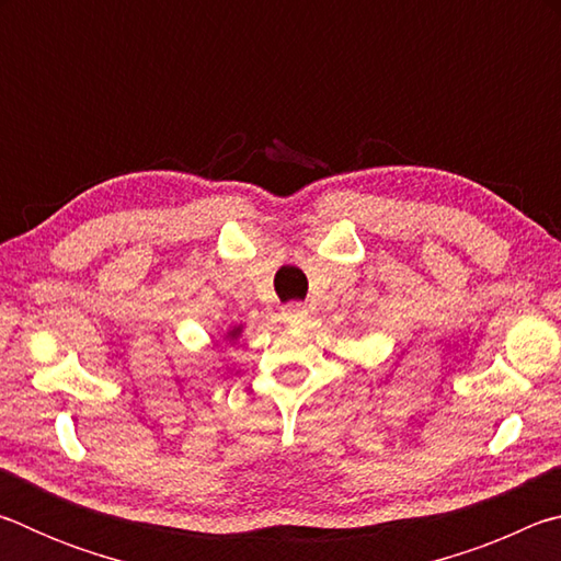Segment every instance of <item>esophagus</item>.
I'll use <instances>...</instances> for the list:
<instances>
[{"mask_svg": "<svg viewBox=\"0 0 561 561\" xmlns=\"http://www.w3.org/2000/svg\"><path fill=\"white\" fill-rule=\"evenodd\" d=\"M282 314L289 321V324H301V321L307 319V309H304L301 304H287V307L282 309Z\"/></svg>", "mask_w": 561, "mask_h": 561, "instance_id": "obj_1", "label": "esophagus"}]
</instances>
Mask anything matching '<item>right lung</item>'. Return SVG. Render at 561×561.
I'll use <instances>...</instances> for the list:
<instances>
[{"instance_id": "add662e5", "label": "right lung", "mask_w": 561, "mask_h": 561, "mask_svg": "<svg viewBox=\"0 0 561 561\" xmlns=\"http://www.w3.org/2000/svg\"><path fill=\"white\" fill-rule=\"evenodd\" d=\"M240 331H242V327H232L230 331H227V336H230V339H237V336H240Z\"/></svg>"}]
</instances>
